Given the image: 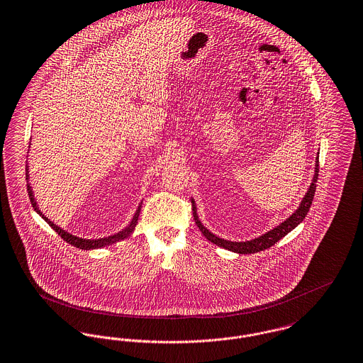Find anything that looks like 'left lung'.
<instances>
[{
    "mask_svg": "<svg viewBox=\"0 0 363 363\" xmlns=\"http://www.w3.org/2000/svg\"><path fill=\"white\" fill-rule=\"evenodd\" d=\"M318 171H320V164H318V155L315 157V167H314V177H313V181L307 189V192L304 194V197L301 199L300 204H298L296 211L289 215L284 222H281L278 226L273 228L272 230L266 232L264 235H259L256 238L252 240H248V241H230V240H225V238H220L218 235L211 233L203 223L201 220L199 219V213H197V207H196V201L192 197L193 204V216H194V222L196 225L199 226L200 232L203 233V235L213 242L215 245L218 247H222L228 251H232L235 254H256V252H260V251H264L267 248H270L272 245H274L277 241H279L282 237L288 235L289 232H292L298 223H301V220L306 218V215L310 210V206L313 203V199H314V193H315V188H317V179H318Z\"/></svg>",
    "mask_w": 363,
    "mask_h": 363,
    "instance_id": "8db88e82",
    "label": "left lung"
}]
</instances>
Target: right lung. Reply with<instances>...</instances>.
<instances>
[{
	"instance_id": "obj_1",
	"label": "right lung",
	"mask_w": 363,
	"mask_h": 363,
	"mask_svg": "<svg viewBox=\"0 0 363 363\" xmlns=\"http://www.w3.org/2000/svg\"><path fill=\"white\" fill-rule=\"evenodd\" d=\"M26 179H27L28 197H30L31 206H33V208L35 210V213H38L40 216H43V220L48 222V225L52 226V229H53L57 235H60L65 241H67V242L71 244V245H74V247H77V248H79V250L89 251V250H97V248H103V247H107V245H112V244H115V242H118V241H121V240L128 238V235H131V233L134 232V229H135V225H137V220H138V216H140V211H141V204H143V201L140 203L137 211L134 213V216H133V219L130 220V223H128V226H126L125 229H122L121 232L115 233V235H108V237H101V238H82V237H78V235H71L69 232H67L65 229H62L60 226H57L56 223H53L50 219H48V218L41 213L40 206H38V203H37V200H35V197H34L33 188H31V185H30V182H28V179H30L28 166H26Z\"/></svg>"
}]
</instances>
